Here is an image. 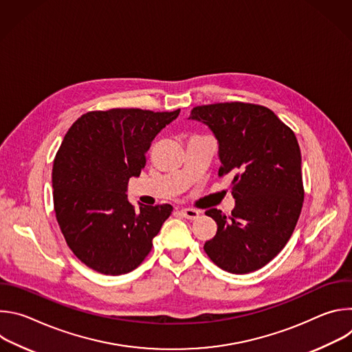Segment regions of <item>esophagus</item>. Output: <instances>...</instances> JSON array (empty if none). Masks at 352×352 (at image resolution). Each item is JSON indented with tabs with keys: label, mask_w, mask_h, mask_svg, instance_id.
I'll list each match as a JSON object with an SVG mask.
<instances>
[{
	"label": "esophagus",
	"mask_w": 352,
	"mask_h": 352,
	"mask_svg": "<svg viewBox=\"0 0 352 352\" xmlns=\"http://www.w3.org/2000/svg\"><path fill=\"white\" fill-rule=\"evenodd\" d=\"M181 214H182L185 219H188V220H196V219L199 217V210L186 208V209H181Z\"/></svg>",
	"instance_id": "34e87169"
}]
</instances>
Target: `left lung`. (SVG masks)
Returning <instances> with one entry per match:
<instances>
[{"label":"left lung","mask_w":352,"mask_h":352,"mask_svg":"<svg viewBox=\"0 0 352 352\" xmlns=\"http://www.w3.org/2000/svg\"><path fill=\"white\" fill-rule=\"evenodd\" d=\"M190 118L202 121L219 140V177L232 174L235 209L213 208L206 216L217 232L204 249L220 269L245 274L276 258L291 238L304 204L300 150L294 131L270 109L230 102L196 106Z\"/></svg>","instance_id":"obj_1"}]
</instances>
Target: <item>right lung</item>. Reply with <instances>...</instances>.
<instances>
[{"instance_id":"right-lung-1","label":"right lung","mask_w":352,"mask_h":352,"mask_svg":"<svg viewBox=\"0 0 352 352\" xmlns=\"http://www.w3.org/2000/svg\"><path fill=\"white\" fill-rule=\"evenodd\" d=\"M179 114L142 109L89 111L64 136L53 163L54 212L74 255L91 270L120 276L148 255L170 217L168 204L135 209L131 177L146 166L156 135Z\"/></svg>"}]
</instances>
